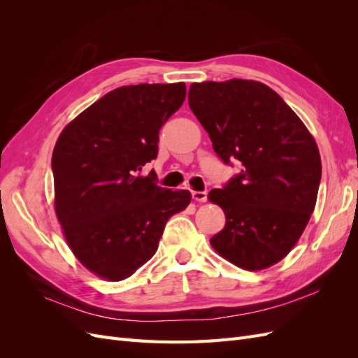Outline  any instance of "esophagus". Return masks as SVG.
I'll return each instance as SVG.
<instances>
[{"label": "esophagus", "mask_w": 358, "mask_h": 358, "mask_svg": "<svg viewBox=\"0 0 358 358\" xmlns=\"http://www.w3.org/2000/svg\"><path fill=\"white\" fill-rule=\"evenodd\" d=\"M192 199L196 201H201L204 203L206 200H208V191H192Z\"/></svg>", "instance_id": "1"}]
</instances>
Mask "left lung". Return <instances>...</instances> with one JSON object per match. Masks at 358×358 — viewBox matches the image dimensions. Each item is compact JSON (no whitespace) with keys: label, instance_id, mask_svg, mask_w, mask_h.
Instances as JSON below:
<instances>
[{"label":"left lung","instance_id":"8db88e82","mask_svg":"<svg viewBox=\"0 0 358 358\" xmlns=\"http://www.w3.org/2000/svg\"><path fill=\"white\" fill-rule=\"evenodd\" d=\"M188 103L224 164L242 166L239 175L209 192L227 220L210 239L212 248L245 270L276 264L294 248L315 209L321 180L315 140L262 82L192 83Z\"/></svg>","mask_w":358,"mask_h":358}]
</instances>
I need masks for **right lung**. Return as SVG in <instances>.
Returning <instances> with one entry per match:
<instances>
[{
  "instance_id": "obj_1",
  "label": "right lung",
  "mask_w": 358,
  "mask_h": 358,
  "mask_svg": "<svg viewBox=\"0 0 358 358\" xmlns=\"http://www.w3.org/2000/svg\"><path fill=\"white\" fill-rule=\"evenodd\" d=\"M187 86H121L62 129L52 155L55 212L79 262L116 282L154 257L170 216L189 191L157 185L146 162L158 155L159 129L182 106Z\"/></svg>"
}]
</instances>
